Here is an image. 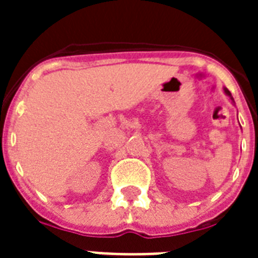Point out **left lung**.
<instances>
[{"mask_svg": "<svg viewBox=\"0 0 258 258\" xmlns=\"http://www.w3.org/2000/svg\"><path fill=\"white\" fill-rule=\"evenodd\" d=\"M225 92H226V94L229 95V97H231V94H230V92H229V90H227V89H226V90H225Z\"/></svg>", "mask_w": 258, "mask_h": 258, "instance_id": "obj_1", "label": "left lung"}]
</instances>
